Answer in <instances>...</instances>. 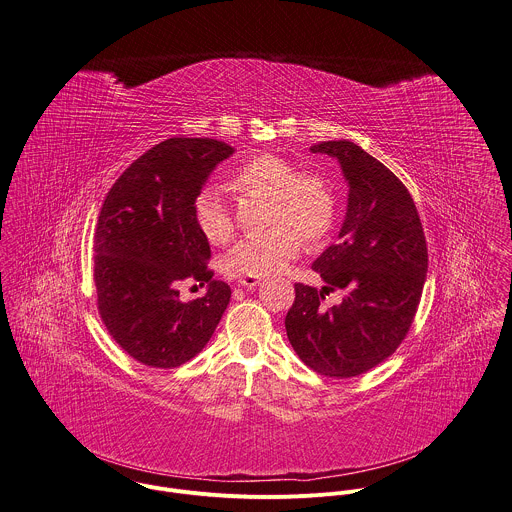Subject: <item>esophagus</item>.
<instances>
[{
    "instance_id": "obj_1",
    "label": "esophagus",
    "mask_w": 512,
    "mask_h": 512,
    "mask_svg": "<svg viewBox=\"0 0 512 512\" xmlns=\"http://www.w3.org/2000/svg\"><path fill=\"white\" fill-rule=\"evenodd\" d=\"M259 279H255V277H243V279H239V285L241 287H245V289H249V291H253V289H257L259 287Z\"/></svg>"
}]
</instances>
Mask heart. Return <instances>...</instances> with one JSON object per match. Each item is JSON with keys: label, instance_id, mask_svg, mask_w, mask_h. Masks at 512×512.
<instances>
[{"label": "heart", "instance_id": "1", "mask_svg": "<svg viewBox=\"0 0 512 512\" xmlns=\"http://www.w3.org/2000/svg\"><path fill=\"white\" fill-rule=\"evenodd\" d=\"M237 194L265 196L269 229L247 235L225 257L231 277H267L281 271L299 251L303 239L318 243L334 225L336 196L326 178L275 154L243 162L229 178ZM194 217L205 239L223 245L233 235V217L217 188L207 186L194 200Z\"/></svg>", "mask_w": 512, "mask_h": 512}]
</instances>
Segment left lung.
Instances as JSON below:
<instances>
[{"mask_svg": "<svg viewBox=\"0 0 512 512\" xmlns=\"http://www.w3.org/2000/svg\"><path fill=\"white\" fill-rule=\"evenodd\" d=\"M310 150L340 162L348 207L340 243L312 263L326 287L297 283L285 328L308 368L352 378L382 364L406 338L425 283L427 245L408 188L380 160L350 140ZM330 290H342L345 299L324 309Z\"/></svg>", "mask_w": 512, "mask_h": 512, "instance_id": "1", "label": "left lung"}]
</instances>
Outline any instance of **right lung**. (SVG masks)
Listing matches in <instances>:
<instances>
[{
    "label": "right lung",
    "mask_w": 512,
    "mask_h": 512,
    "mask_svg": "<svg viewBox=\"0 0 512 512\" xmlns=\"http://www.w3.org/2000/svg\"><path fill=\"white\" fill-rule=\"evenodd\" d=\"M233 148L213 138H168L134 160L104 198L95 231L97 305L106 330L134 360L176 368L209 342L231 299L207 269L209 243L194 200ZM182 280L208 283L179 301Z\"/></svg>",
    "instance_id": "add662e5"
}]
</instances>
